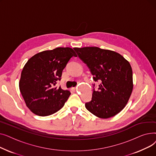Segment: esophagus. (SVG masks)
Segmentation results:
<instances>
[{"mask_svg": "<svg viewBox=\"0 0 156 156\" xmlns=\"http://www.w3.org/2000/svg\"><path fill=\"white\" fill-rule=\"evenodd\" d=\"M71 90H72L73 92H75V91H76V88H75V87H72V88H71Z\"/></svg>", "mask_w": 156, "mask_h": 156, "instance_id": "1", "label": "esophagus"}]
</instances>
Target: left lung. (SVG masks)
<instances>
[{
  "label": "left lung",
  "mask_w": 156,
  "mask_h": 156,
  "mask_svg": "<svg viewBox=\"0 0 156 156\" xmlns=\"http://www.w3.org/2000/svg\"><path fill=\"white\" fill-rule=\"evenodd\" d=\"M87 64L98 90H93L87 109L97 117L106 119L116 115L125 107L133 90V73L129 62L121 54L97 47L75 48ZM95 87V84H94Z\"/></svg>",
  "instance_id": "8db88e82"
}]
</instances>
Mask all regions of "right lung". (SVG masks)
Masks as SVG:
<instances>
[{
  "label": "right lung",
  "instance_id": "1",
  "mask_svg": "<svg viewBox=\"0 0 156 156\" xmlns=\"http://www.w3.org/2000/svg\"><path fill=\"white\" fill-rule=\"evenodd\" d=\"M73 56L71 48L57 47L39 52L27 61L22 70L19 87L29 109L36 115L47 116L60 110L71 95L57 88L62 70Z\"/></svg>",
  "mask_w": 156,
  "mask_h": 156
}]
</instances>
